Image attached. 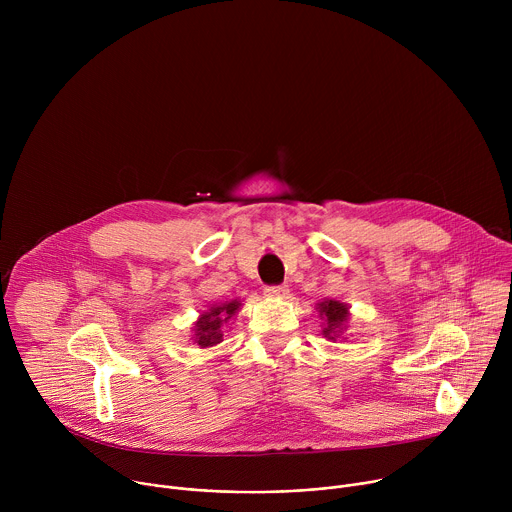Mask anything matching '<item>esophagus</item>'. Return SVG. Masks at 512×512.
<instances>
[{
    "label": "esophagus",
    "instance_id": "esophagus-1",
    "mask_svg": "<svg viewBox=\"0 0 512 512\" xmlns=\"http://www.w3.org/2000/svg\"><path fill=\"white\" fill-rule=\"evenodd\" d=\"M265 296L281 300L287 296V287L285 285H269V287H265Z\"/></svg>",
    "mask_w": 512,
    "mask_h": 512
}]
</instances>
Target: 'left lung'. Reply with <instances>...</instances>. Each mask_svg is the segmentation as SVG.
Segmentation results:
<instances>
[{"mask_svg":"<svg viewBox=\"0 0 512 512\" xmlns=\"http://www.w3.org/2000/svg\"><path fill=\"white\" fill-rule=\"evenodd\" d=\"M318 312L324 318L322 334L328 340H336L342 334V330L346 328V322H348V316H350L348 306L340 304L336 300H324V302L318 304Z\"/></svg>","mask_w":512,"mask_h":512,"instance_id":"left-lung-1","label":"left lung"}]
</instances>
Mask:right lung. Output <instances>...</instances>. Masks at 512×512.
<instances>
[{"instance_id":"1","label":"right lung","mask_w":512,"mask_h":512,"mask_svg":"<svg viewBox=\"0 0 512 512\" xmlns=\"http://www.w3.org/2000/svg\"><path fill=\"white\" fill-rule=\"evenodd\" d=\"M241 302L231 300L225 304H214L208 312L200 314L198 322L194 324V342L200 348H208L214 346L223 340V324H227L239 310Z\"/></svg>"}]
</instances>
